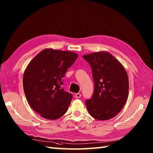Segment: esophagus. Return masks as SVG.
<instances>
[{
    "mask_svg": "<svg viewBox=\"0 0 153 153\" xmlns=\"http://www.w3.org/2000/svg\"><path fill=\"white\" fill-rule=\"evenodd\" d=\"M81 96H82V95H81V93H76V95H75V97H76V98H77V99L80 98Z\"/></svg>",
    "mask_w": 153,
    "mask_h": 153,
    "instance_id": "obj_1",
    "label": "esophagus"
}]
</instances>
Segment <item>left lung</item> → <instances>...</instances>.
<instances>
[{
  "label": "left lung",
  "instance_id": "left-lung-1",
  "mask_svg": "<svg viewBox=\"0 0 153 153\" xmlns=\"http://www.w3.org/2000/svg\"><path fill=\"white\" fill-rule=\"evenodd\" d=\"M92 70L95 89L85 100L90 115L99 120L114 118L125 105L129 92L128 74L122 64L107 52L83 55Z\"/></svg>",
  "mask_w": 153,
  "mask_h": 153
}]
</instances>
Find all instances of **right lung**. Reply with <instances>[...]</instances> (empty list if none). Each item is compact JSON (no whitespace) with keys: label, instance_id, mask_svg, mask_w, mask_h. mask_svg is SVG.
<instances>
[{"label":"right lung","instance_id":"add662e5","mask_svg":"<svg viewBox=\"0 0 153 153\" xmlns=\"http://www.w3.org/2000/svg\"><path fill=\"white\" fill-rule=\"evenodd\" d=\"M77 57L73 52L45 48L27 65L23 77L25 95L43 118L56 120L66 112L72 95L62 85L65 74Z\"/></svg>","mask_w":153,"mask_h":153}]
</instances>
